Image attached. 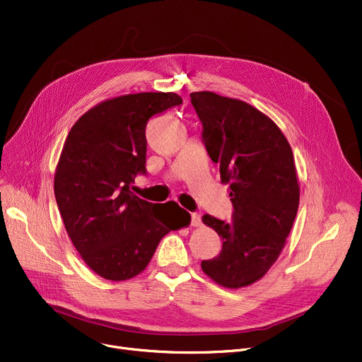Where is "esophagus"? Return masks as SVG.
<instances>
[{"instance_id":"esophagus-1","label":"esophagus","mask_w":362,"mask_h":362,"mask_svg":"<svg viewBox=\"0 0 362 362\" xmlns=\"http://www.w3.org/2000/svg\"><path fill=\"white\" fill-rule=\"evenodd\" d=\"M191 225H192L194 228H197V226L202 225V216H200L197 211L191 213Z\"/></svg>"}]
</instances>
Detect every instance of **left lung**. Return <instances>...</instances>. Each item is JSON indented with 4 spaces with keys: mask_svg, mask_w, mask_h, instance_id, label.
<instances>
[{
    "mask_svg": "<svg viewBox=\"0 0 362 362\" xmlns=\"http://www.w3.org/2000/svg\"><path fill=\"white\" fill-rule=\"evenodd\" d=\"M189 97L233 204L230 221L203 216L223 246L202 268L217 284L240 288L271 268L293 228L300 200L293 151L278 126L247 103L210 91Z\"/></svg>",
    "mask_w": 362,
    "mask_h": 362,
    "instance_id": "obj_1",
    "label": "left lung"
}]
</instances>
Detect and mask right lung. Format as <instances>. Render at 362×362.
<instances>
[{"label": "right lung", "mask_w": 362, "mask_h": 362, "mask_svg": "<svg viewBox=\"0 0 362 362\" xmlns=\"http://www.w3.org/2000/svg\"><path fill=\"white\" fill-rule=\"evenodd\" d=\"M174 93H141L107 100L71 129L54 173V197L65 229L84 262L100 276L123 281L141 274L159 240L189 223L132 192L146 175V124L180 105ZM171 203V202H170Z\"/></svg>", "instance_id": "right-lung-1"}]
</instances>
